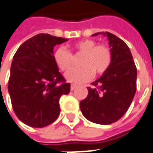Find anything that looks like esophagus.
<instances>
[{"mask_svg": "<svg viewBox=\"0 0 153 153\" xmlns=\"http://www.w3.org/2000/svg\"><path fill=\"white\" fill-rule=\"evenodd\" d=\"M77 86L75 85V84H71V86H70V89H71V90H74V89Z\"/></svg>", "mask_w": 153, "mask_h": 153, "instance_id": "1", "label": "esophagus"}]
</instances>
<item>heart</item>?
<instances>
[{
	"label": "heart",
	"instance_id": "1",
	"mask_svg": "<svg viewBox=\"0 0 153 153\" xmlns=\"http://www.w3.org/2000/svg\"><path fill=\"white\" fill-rule=\"evenodd\" d=\"M74 54H83L80 69H73L65 74L66 79L74 84L84 83L95 75H102L109 68L112 51L106 45H96L93 39H82L71 46ZM54 60L59 69L67 72L72 68V54L63 47L54 53Z\"/></svg>",
	"mask_w": 153,
	"mask_h": 153
}]
</instances>
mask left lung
Listing matches in <instances>:
<instances>
[{"mask_svg":"<svg viewBox=\"0 0 153 153\" xmlns=\"http://www.w3.org/2000/svg\"><path fill=\"white\" fill-rule=\"evenodd\" d=\"M107 36L112 51L109 68L88 87L87 98L79 103L88 121L102 125L119 120L128 111L137 89V68L128 46L109 32L95 33Z\"/></svg>","mask_w":153,"mask_h":153,"instance_id":"left-lung-1","label":"left lung"}]
</instances>
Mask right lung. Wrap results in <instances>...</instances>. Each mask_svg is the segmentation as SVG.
I'll use <instances>...</instances> for the list:
<instances>
[{
  "label": "right lung",
  "instance_id": "add662e5",
  "mask_svg": "<svg viewBox=\"0 0 153 153\" xmlns=\"http://www.w3.org/2000/svg\"><path fill=\"white\" fill-rule=\"evenodd\" d=\"M67 40L38 34L25 41L14 55L8 91L16 115L30 127L54 123L60 113L59 98L70 91V84L54 60V47Z\"/></svg>",
  "mask_w": 153,
  "mask_h": 153
}]
</instances>
